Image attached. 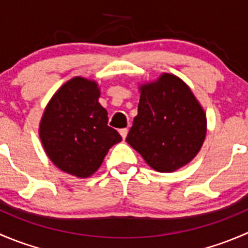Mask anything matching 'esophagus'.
<instances>
[{"label": "esophagus", "mask_w": 248, "mask_h": 248, "mask_svg": "<svg viewBox=\"0 0 248 248\" xmlns=\"http://www.w3.org/2000/svg\"><path fill=\"white\" fill-rule=\"evenodd\" d=\"M119 132H120V134H121L122 138L124 139L127 137V133H128V129H127V128H121Z\"/></svg>", "instance_id": "obj_1"}]
</instances>
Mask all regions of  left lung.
<instances>
[{
	"instance_id": "1",
	"label": "left lung",
	"mask_w": 248,
	"mask_h": 248,
	"mask_svg": "<svg viewBox=\"0 0 248 248\" xmlns=\"http://www.w3.org/2000/svg\"><path fill=\"white\" fill-rule=\"evenodd\" d=\"M206 134V116L189 87L171 74L141 86L138 115L127 142L155 170L170 172L194 158Z\"/></svg>"
}]
</instances>
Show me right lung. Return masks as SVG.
I'll return each instance as SVG.
<instances>
[{"instance_id": "1", "label": "right lung", "mask_w": 248, "mask_h": 248, "mask_svg": "<svg viewBox=\"0 0 248 248\" xmlns=\"http://www.w3.org/2000/svg\"><path fill=\"white\" fill-rule=\"evenodd\" d=\"M94 81L73 78L47 104L39 136L52 163L78 177L93 174L121 136L108 126V112L98 103Z\"/></svg>"}]
</instances>
